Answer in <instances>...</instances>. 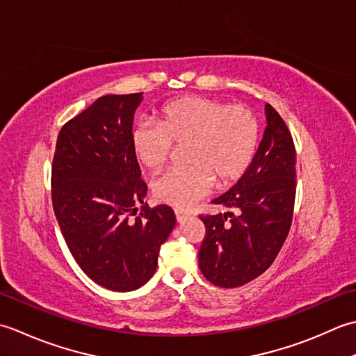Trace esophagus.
<instances>
[{"instance_id":"1","label":"esophagus","mask_w":356,"mask_h":356,"mask_svg":"<svg viewBox=\"0 0 356 356\" xmlns=\"http://www.w3.org/2000/svg\"><path fill=\"white\" fill-rule=\"evenodd\" d=\"M175 216H177V221H178V222H184L186 220L191 218V215L181 212V210H175Z\"/></svg>"}]
</instances>
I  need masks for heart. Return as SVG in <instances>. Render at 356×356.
<instances>
[{"label":"heart","instance_id":"obj_1","mask_svg":"<svg viewBox=\"0 0 356 356\" xmlns=\"http://www.w3.org/2000/svg\"><path fill=\"white\" fill-rule=\"evenodd\" d=\"M259 126L249 108L204 97H184L165 104L156 126L138 124L130 135L138 163L150 170L168 161L172 144L187 146L184 170L154 181L156 200L177 209L197 204L216 181L229 186L244 175L255 156Z\"/></svg>","mask_w":356,"mask_h":356}]
</instances>
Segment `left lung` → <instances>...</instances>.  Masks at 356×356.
Returning a JSON list of instances; mask_svg holds the SVG:
<instances>
[{
    "label": "left lung",
    "mask_w": 356,
    "mask_h": 356,
    "mask_svg": "<svg viewBox=\"0 0 356 356\" xmlns=\"http://www.w3.org/2000/svg\"><path fill=\"white\" fill-rule=\"evenodd\" d=\"M264 112L263 140L248 170L230 191L212 201L234 212L201 216L206 238L200 248V269L220 287L243 286L269 269L292 224L293 140L270 104H266Z\"/></svg>",
    "instance_id": "8db88e82"
}]
</instances>
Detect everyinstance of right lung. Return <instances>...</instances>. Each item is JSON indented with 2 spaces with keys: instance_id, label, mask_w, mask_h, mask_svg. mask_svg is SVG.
<instances>
[{
  "instance_id": "add662e5",
  "label": "right lung",
  "mask_w": 356,
  "mask_h": 356,
  "mask_svg": "<svg viewBox=\"0 0 356 356\" xmlns=\"http://www.w3.org/2000/svg\"><path fill=\"white\" fill-rule=\"evenodd\" d=\"M141 101L143 93L98 98L63 126L52 165L54 210L67 248L87 277L115 292L154 277L177 222L169 206L144 202L147 186L130 143Z\"/></svg>"
}]
</instances>
